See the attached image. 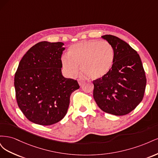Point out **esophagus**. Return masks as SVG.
Listing matches in <instances>:
<instances>
[{"label": "esophagus", "mask_w": 158, "mask_h": 158, "mask_svg": "<svg viewBox=\"0 0 158 158\" xmlns=\"http://www.w3.org/2000/svg\"><path fill=\"white\" fill-rule=\"evenodd\" d=\"M78 84H79L80 85H82L83 84L85 83V81L84 80H82V79H78Z\"/></svg>", "instance_id": "esophagus-1"}]
</instances>
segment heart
Listing matches in <instances>:
<instances>
[{"label": "heart", "mask_w": 158, "mask_h": 158, "mask_svg": "<svg viewBox=\"0 0 158 158\" xmlns=\"http://www.w3.org/2000/svg\"><path fill=\"white\" fill-rule=\"evenodd\" d=\"M114 59L113 46L106 41H83L72 45L69 55L62 58L63 68L70 75L81 70L92 80L101 78L112 68Z\"/></svg>", "instance_id": "heart-1"}]
</instances>
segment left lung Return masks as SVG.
I'll use <instances>...</instances> for the list:
<instances>
[{
  "mask_svg": "<svg viewBox=\"0 0 158 158\" xmlns=\"http://www.w3.org/2000/svg\"><path fill=\"white\" fill-rule=\"evenodd\" d=\"M102 37L113 46L114 59L109 73L93 81L94 98L103 111L125 115L135 109L144 98L145 71L139 55L127 43L112 35Z\"/></svg>",
  "mask_w": 158,
  "mask_h": 158,
  "instance_id": "left-lung-1",
  "label": "left lung"
}]
</instances>
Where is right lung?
<instances>
[{
  "label": "right lung",
  "mask_w": 158,
  "mask_h": 158,
  "mask_svg": "<svg viewBox=\"0 0 158 158\" xmlns=\"http://www.w3.org/2000/svg\"><path fill=\"white\" fill-rule=\"evenodd\" d=\"M62 42L41 41L23 55L14 76L19 108L31 122L51 125L68 111L71 94L80 88L77 82L62 74Z\"/></svg>",
  "instance_id": "right-lung-1"
}]
</instances>
